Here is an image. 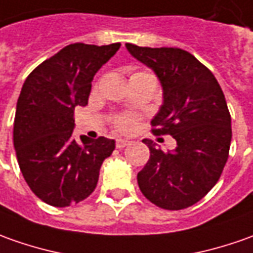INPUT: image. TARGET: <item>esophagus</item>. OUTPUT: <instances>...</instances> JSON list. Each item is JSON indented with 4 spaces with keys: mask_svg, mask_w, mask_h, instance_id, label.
<instances>
[{
    "mask_svg": "<svg viewBox=\"0 0 253 253\" xmlns=\"http://www.w3.org/2000/svg\"><path fill=\"white\" fill-rule=\"evenodd\" d=\"M127 145H130V141L128 140H123V138L116 140V148H125Z\"/></svg>",
    "mask_w": 253,
    "mask_h": 253,
    "instance_id": "1",
    "label": "esophagus"
}]
</instances>
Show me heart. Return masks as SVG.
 <instances>
[{
	"mask_svg": "<svg viewBox=\"0 0 253 253\" xmlns=\"http://www.w3.org/2000/svg\"><path fill=\"white\" fill-rule=\"evenodd\" d=\"M144 73H147V72H137L134 75H144ZM134 75H131V76H134ZM135 123H137V118L133 116V115H120V116H118L115 119V126L120 131H130V130H133Z\"/></svg>",
	"mask_w": 253,
	"mask_h": 253,
	"instance_id": "1",
	"label": "heart"
}]
</instances>
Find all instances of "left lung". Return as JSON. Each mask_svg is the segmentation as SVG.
Wrapping results in <instances>:
<instances>
[{
  "mask_svg": "<svg viewBox=\"0 0 253 253\" xmlns=\"http://www.w3.org/2000/svg\"><path fill=\"white\" fill-rule=\"evenodd\" d=\"M126 48L162 84L163 105L151 131L177 141L176 149L163 152L152 141L142 140L151 155L137 174L138 187L162 209L188 208L212 190L228 159L231 116L224 94L212 72L184 49Z\"/></svg>",
  "mask_w": 253,
  "mask_h": 253,
  "instance_id": "8db88e82",
  "label": "left lung"
}]
</instances>
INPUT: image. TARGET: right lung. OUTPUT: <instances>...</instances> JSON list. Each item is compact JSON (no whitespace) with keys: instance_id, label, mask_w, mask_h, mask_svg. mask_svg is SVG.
Masks as SVG:
<instances>
[{"instance_id":"right-lung-1","label":"right lung","mask_w":253,"mask_h":253,"mask_svg":"<svg viewBox=\"0 0 253 253\" xmlns=\"http://www.w3.org/2000/svg\"><path fill=\"white\" fill-rule=\"evenodd\" d=\"M120 42H75L40 63L19 95L13 147L26 183L41 201L56 208L79 204L95 190L101 165L115 141L73 137L75 108L88 104L91 82Z\"/></svg>"}]
</instances>
